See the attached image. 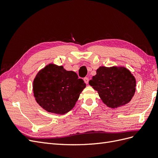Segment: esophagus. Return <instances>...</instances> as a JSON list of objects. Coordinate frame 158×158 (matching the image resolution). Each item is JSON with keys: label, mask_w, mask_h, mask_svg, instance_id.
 <instances>
[{"label": "esophagus", "mask_w": 158, "mask_h": 158, "mask_svg": "<svg viewBox=\"0 0 158 158\" xmlns=\"http://www.w3.org/2000/svg\"><path fill=\"white\" fill-rule=\"evenodd\" d=\"M84 82H85V84H88V82H89V78H88V77H85V78H84Z\"/></svg>", "instance_id": "1"}]
</instances>
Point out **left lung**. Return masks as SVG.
Instances as JSON below:
<instances>
[{
	"mask_svg": "<svg viewBox=\"0 0 158 158\" xmlns=\"http://www.w3.org/2000/svg\"><path fill=\"white\" fill-rule=\"evenodd\" d=\"M89 84L98 91L107 106L117 108L131 101L135 92L136 80L131 72L124 67L101 66Z\"/></svg>",
	"mask_w": 158,
	"mask_h": 158,
	"instance_id": "1",
	"label": "left lung"
}]
</instances>
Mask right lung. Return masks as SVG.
<instances>
[{"label": "right lung", "instance_id": "add662e5", "mask_svg": "<svg viewBox=\"0 0 158 158\" xmlns=\"http://www.w3.org/2000/svg\"><path fill=\"white\" fill-rule=\"evenodd\" d=\"M85 88L82 79L63 66L49 64L40 70L33 81V89L37 102L46 111L63 114L74 107Z\"/></svg>", "mask_w": 158, "mask_h": 158}]
</instances>
